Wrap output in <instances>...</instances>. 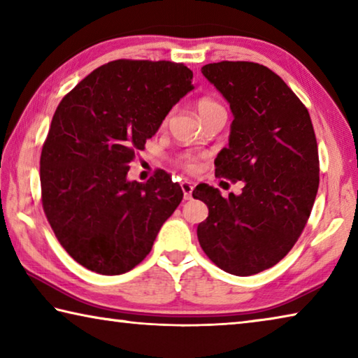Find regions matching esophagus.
Returning a JSON list of instances; mask_svg holds the SVG:
<instances>
[{"label": "esophagus", "mask_w": 358, "mask_h": 358, "mask_svg": "<svg viewBox=\"0 0 358 358\" xmlns=\"http://www.w3.org/2000/svg\"><path fill=\"white\" fill-rule=\"evenodd\" d=\"M180 186H181V189H183L185 201H191V199H192V189H194V186H192L191 181H187V180L181 181Z\"/></svg>", "instance_id": "obj_1"}]
</instances>
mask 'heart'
I'll use <instances>...</instances> for the list:
<instances>
[{"mask_svg": "<svg viewBox=\"0 0 358 358\" xmlns=\"http://www.w3.org/2000/svg\"><path fill=\"white\" fill-rule=\"evenodd\" d=\"M216 108H221V106L217 104V102L215 99L211 98H201L197 101V112L199 115H201V118L203 117V115H207L210 112L216 110ZM186 169H189V171H192L194 167H196V164H194L192 159H186L185 164H183Z\"/></svg>", "mask_w": 358, "mask_h": 358, "instance_id": "b5f03b06", "label": "heart"}]
</instances>
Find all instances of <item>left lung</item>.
<instances>
[{"mask_svg":"<svg viewBox=\"0 0 358 358\" xmlns=\"http://www.w3.org/2000/svg\"><path fill=\"white\" fill-rule=\"evenodd\" d=\"M202 74L234 115L216 175L245 186L226 199L208 185L192 191L208 207L197 238L221 270L256 275L292 250L311 215L319 187L316 134L303 102L265 66L221 62L205 64Z\"/></svg>","mask_w":358,"mask_h":358,"instance_id":"left-lung-1","label":"left lung"}]
</instances>
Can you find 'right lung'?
Returning <instances> with one entry per match:
<instances>
[{"mask_svg": "<svg viewBox=\"0 0 358 358\" xmlns=\"http://www.w3.org/2000/svg\"><path fill=\"white\" fill-rule=\"evenodd\" d=\"M194 88L183 63L117 59L64 96L41 153L42 207L69 256L121 275L151 251L183 191L156 171L129 181V164L171 108Z\"/></svg>", "mask_w": 358, "mask_h": 358, "instance_id": "add662e5", "label": "right lung"}]
</instances>
